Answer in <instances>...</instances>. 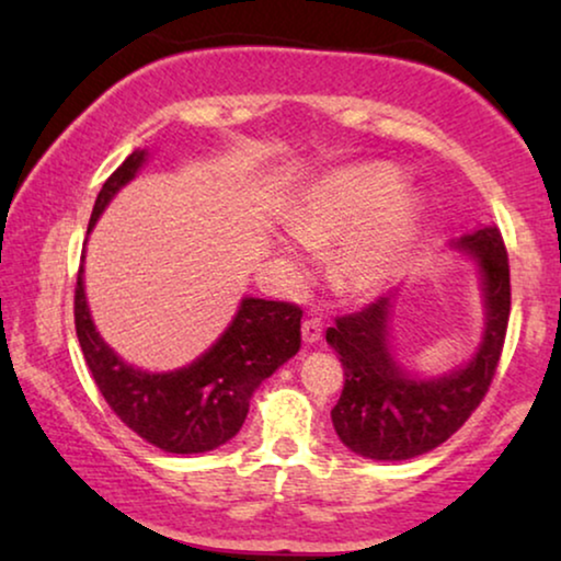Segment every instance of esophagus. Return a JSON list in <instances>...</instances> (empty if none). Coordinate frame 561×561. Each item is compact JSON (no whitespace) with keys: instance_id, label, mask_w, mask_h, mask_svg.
<instances>
[{"instance_id":"esophagus-1","label":"esophagus","mask_w":561,"mask_h":561,"mask_svg":"<svg viewBox=\"0 0 561 561\" xmlns=\"http://www.w3.org/2000/svg\"><path fill=\"white\" fill-rule=\"evenodd\" d=\"M301 334H304V342H319L321 334H324V324H321V319H306L304 327H301Z\"/></svg>"}]
</instances>
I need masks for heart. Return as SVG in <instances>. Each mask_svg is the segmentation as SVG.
Returning a JSON list of instances; mask_svg holds the SVG:
<instances>
[{"instance_id":"heart-1","label":"heart","mask_w":561,"mask_h":561,"mask_svg":"<svg viewBox=\"0 0 561 561\" xmlns=\"http://www.w3.org/2000/svg\"><path fill=\"white\" fill-rule=\"evenodd\" d=\"M401 191V173L390 165L336 171L309 191L290 214L288 227L311 248L332 244L350 233L336 252L334 278L347 290H373L411 234L413 209L409 202H398Z\"/></svg>"}]
</instances>
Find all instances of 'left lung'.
Wrapping results in <instances>:
<instances>
[{"mask_svg": "<svg viewBox=\"0 0 561 561\" xmlns=\"http://www.w3.org/2000/svg\"><path fill=\"white\" fill-rule=\"evenodd\" d=\"M457 248L478 257L488 313L478 355L462 370L434 380L409 378L388 350V296L336 317L327 329V342L344 370L332 421L340 439L357 455L398 462L432 451L462 428L495 378L511 317L508 252L495 227L465 234Z\"/></svg>", "mask_w": 561, "mask_h": 561, "instance_id": "left-lung-1", "label": "left lung"}]
</instances>
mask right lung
<instances>
[{"mask_svg": "<svg viewBox=\"0 0 561 561\" xmlns=\"http://www.w3.org/2000/svg\"><path fill=\"white\" fill-rule=\"evenodd\" d=\"M142 160L145 150H135L106 179L89 229ZM301 306L296 304L244 298L232 327L206 355L175 373L152 375L125 365L102 342L83 296V267L76 275V336L99 393L122 424L152 447L173 455L217 449L240 432L255 388L301 347Z\"/></svg>", "mask_w": 561, "mask_h": 561, "instance_id": "1", "label": "right lung"}]
</instances>
